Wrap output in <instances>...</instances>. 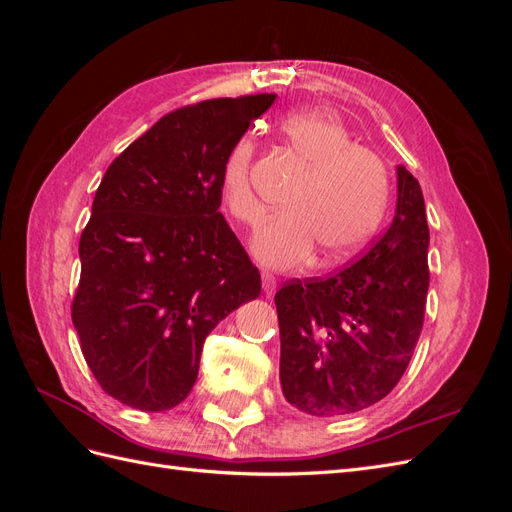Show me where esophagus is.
Returning <instances> with one entry per match:
<instances>
[{"label":"esophagus","mask_w":512,"mask_h":512,"mask_svg":"<svg viewBox=\"0 0 512 512\" xmlns=\"http://www.w3.org/2000/svg\"><path fill=\"white\" fill-rule=\"evenodd\" d=\"M262 290H265V294H269V297L277 290V280L269 271H262Z\"/></svg>","instance_id":"1"}]
</instances>
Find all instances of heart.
<instances>
[{"mask_svg": "<svg viewBox=\"0 0 512 512\" xmlns=\"http://www.w3.org/2000/svg\"><path fill=\"white\" fill-rule=\"evenodd\" d=\"M280 136L305 170L288 190L284 213L262 224L252 254L262 267L286 271L318 250L322 265L356 254L376 235L391 200L384 162L361 145L342 121L327 113H294L282 119ZM256 143L241 136L226 153L220 196L232 220L256 226L262 205L252 188Z\"/></svg>", "mask_w": 512, "mask_h": 512, "instance_id": "1", "label": "heart"}]
</instances>
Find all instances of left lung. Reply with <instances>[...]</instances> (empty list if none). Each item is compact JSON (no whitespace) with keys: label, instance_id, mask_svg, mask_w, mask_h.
Listing matches in <instances>:
<instances>
[{"label":"left lung","instance_id":"8db88e82","mask_svg":"<svg viewBox=\"0 0 512 512\" xmlns=\"http://www.w3.org/2000/svg\"><path fill=\"white\" fill-rule=\"evenodd\" d=\"M427 247L421 185L397 166L395 218L363 258L275 294L288 404L329 418L374 406L395 389L423 329Z\"/></svg>","mask_w":512,"mask_h":512}]
</instances>
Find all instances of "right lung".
Masks as SVG:
<instances>
[{
  "label": "right lung",
  "mask_w": 512,
  "mask_h": 512,
  "mask_svg": "<svg viewBox=\"0 0 512 512\" xmlns=\"http://www.w3.org/2000/svg\"><path fill=\"white\" fill-rule=\"evenodd\" d=\"M275 94L164 115L113 160L81 235L72 322L121 404L164 412L190 395L207 335L260 294V273L218 211L228 149Z\"/></svg>",
  "instance_id": "1"
}]
</instances>
